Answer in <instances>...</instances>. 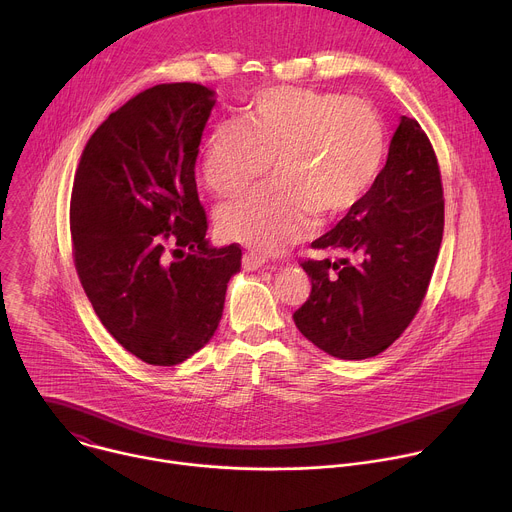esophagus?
<instances>
[{"mask_svg": "<svg viewBox=\"0 0 512 512\" xmlns=\"http://www.w3.org/2000/svg\"><path fill=\"white\" fill-rule=\"evenodd\" d=\"M265 265V259L263 257H259V255H255V253H245L243 255V267L245 269H259V267H263Z\"/></svg>", "mask_w": 512, "mask_h": 512, "instance_id": "34e87169", "label": "esophagus"}]
</instances>
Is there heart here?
<instances>
[{
  "instance_id": "b5f03b06",
  "label": "heart",
  "mask_w": 512,
  "mask_h": 512,
  "mask_svg": "<svg viewBox=\"0 0 512 512\" xmlns=\"http://www.w3.org/2000/svg\"><path fill=\"white\" fill-rule=\"evenodd\" d=\"M387 158L379 111L362 99L271 87L251 101L245 123H214L200 148L204 184L221 198L263 178L269 184L225 204L218 227L259 253H279L316 225L344 216L377 184Z\"/></svg>"
}]
</instances>
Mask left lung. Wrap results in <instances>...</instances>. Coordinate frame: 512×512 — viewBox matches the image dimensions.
Listing matches in <instances>:
<instances>
[{
    "instance_id": "8db88e82",
    "label": "left lung",
    "mask_w": 512,
    "mask_h": 512,
    "mask_svg": "<svg viewBox=\"0 0 512 512\" xmlns=\"http://www.w3.org/2000/svg\"><path fill=\"white\" fill-rule=\"evenodd\" d=\"M442 235L440 164L421 125L401 117L373 190L312 243L334 257L300 263L312 289L298 330L342 360L377 356L419 312Z\"/></svg>"
}]
</instances>
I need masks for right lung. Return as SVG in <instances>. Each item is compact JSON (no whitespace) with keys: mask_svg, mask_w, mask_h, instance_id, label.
<instances>
[{"mask_svg":"<svg viewBox=\"0 0 512 512\" xmlns=\"http://www.w3.org/2000/svg\"><path fill=\"white\" fill-rule=\"evenodd\" d=\"M214 105L196 83L145 89L89 137L70 196L72 259L107 332L154 367H174L214 334L237 243L212 249L196 190Z\"/></svg>","mask_w":512,"mask_h":512,"instance_id":"obj_1","label":"right lung"}]
</instances>
